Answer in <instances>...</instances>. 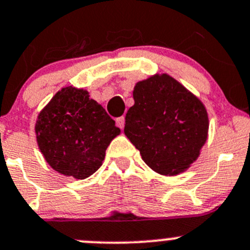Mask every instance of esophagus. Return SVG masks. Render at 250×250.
<instances>
[{
	"mask_svg": "<svg viewBox=\"0 0 250 250\" xmlns=\"http://www.w3.org/2000/svg\"><path fill=\"white\" fill-rule=\"evenodd\" d=\"M125 117L123 116H121V117L116 118V125H117V127H120L121 129H123L125 128Z\"/></svg>",
	"mask_w": 250,
	"mask_h": 250,
	"instance_id": "esophagus-1",
	"label": "esophagus"
}]
</instances>
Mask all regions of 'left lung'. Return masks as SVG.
Returning a JSON list of instances; mask_svg holds the SVG:
<instances>
[{
    "instance_id": "obj_1",
    "label": "left lung",
    "mask_w": 250,
    "mask_h": 250,
    "mask_svg": "<svg viewBox=\"0 0 250 250\" xmlns=\"http://www.w3.org/2000/svg\"><path fill=\"white\" fill-rule=\"evenodd\" d=\"M125 134L153 172L179 175L200 157L209 120L198 97L168 74L135 83Z\"/></svg>"
}]
</instances>
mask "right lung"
<instances>
[{
  "mask_svg": "<svg viewBox=\"0 0 250 250\" xmlns=\"http://www.w3.org/2000/svg\"><path fill=\"white\" fill-rule=\"evenodd\" d=\"M35 133L42 156L55 172L83 180L99 169L121 129L88 90L67 85L40 111Z\"/></svg>",
  "mask_w": 250,
  "mask_h": 250,
  "instance_id": "add662e5",
  "label": "right lung"
}]
</instances>
